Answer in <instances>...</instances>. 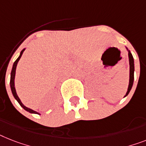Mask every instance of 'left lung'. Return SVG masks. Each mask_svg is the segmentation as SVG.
I'll return each instance as SVG.
<instances>
[{"label":"left lung","instance_id":"obj_1","mask_svg":"<svg viewBox=\"0 0 146 146\" xmlns=\"http://www.w3.org/2000/svg\"><path fill=\"white\" fill-rule=\"evenodd\" d=\"M128 56H129V63H130V80H129V85H128V89H127V93L125 95V96H127L128 95V93L131 91L132 86H133V79H134V75H133V73H134V63H133V58L132 54H131V52H128Z\"/></svg>","mask_w":146,"mask_h":146}]
</instances>
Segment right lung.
<instances>
[{"instance_id":"obj_1","label":"right lung","mask_w":146,"mask_h":146,"mask_svg":"<svg viewBox=\"0 0 146 146\" xmlns=\"http://www.w3.org/2000/svg\"><path fill=\"white\" fill-rule=\"evenodd\" d=\"M24 51H25V49L24 50H21V54H20V56L18 57V59H17L16 60H15V62H14V64H13V68H12V72H11V78H10V87H11V90H12V92H13V96H14V98H15V99L17 100V102H19V104L25 110H27V112H29V113H36V114H38V113H37V112L34 111V110H33L30 109V108H27V107H25L24 104H23L22 103H21V100L19 99V96H17V93H16V91H15V84H14V80H15V69H16V66H17V64H18V62L19 61V60H20V58H21V56H22L23 53H24Z\"/></svg>"}]
</instances>
